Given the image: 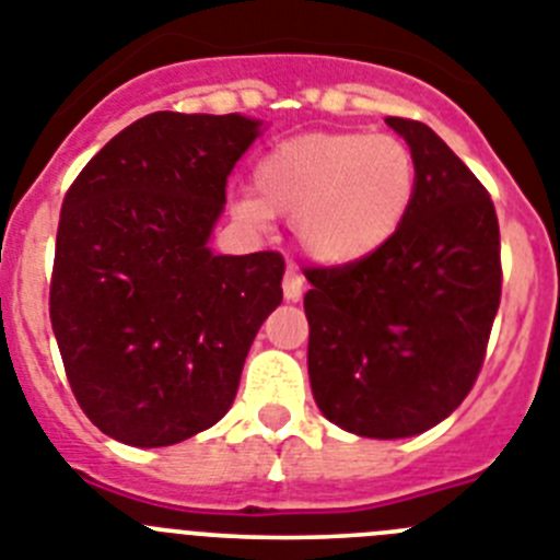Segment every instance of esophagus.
Returning <instances> with one entry per match:
<instances>
[{"instance_id":"obj_1","label":"esophagus","mask_w":560,"mask_h":560,"mask_svg":"<svg viewBox=\"0 0 560 560\" xmlns=\"http://www.w3.org/2000/svg\"><path fill=\"white\" fill-rule=\"evenodd\" d=\"M281 287H284V299L287 301H299L301 293H304V276H301L299 270H293V267H287Z\"/></svg>"}]
</instances>
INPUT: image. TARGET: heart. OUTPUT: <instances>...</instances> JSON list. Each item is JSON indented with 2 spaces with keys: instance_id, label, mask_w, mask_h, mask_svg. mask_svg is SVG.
<instances>
[{
  "instance_id": "b5f03b06",
  "label": "heart",
  "mask_w": 560,
  "mask_h": 560,
  "mask_svg": "<svg viewBox=\"0 0 560 560\" xmlns=\"http://www.w3.org/2000/svg\"><path fill=\"white\" fill-rule=\"evenodd\" d=\"M417 194V160L395 135L313 132L265 154L253 168V197L236 217L293 220L301 250L318 265H354L402 228Z\"/></svg>"
}]
</instances>
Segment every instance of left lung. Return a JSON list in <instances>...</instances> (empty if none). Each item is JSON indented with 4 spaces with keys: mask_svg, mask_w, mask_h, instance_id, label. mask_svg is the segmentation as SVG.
Wrapping results in <instances>:
<instances>
[{
    "mask_svg": "<svg viewBox=\"0 0 560 560\" xmlns=\"http://www.w3.org/2000/svg\"><path fill=\"white\" fill-rule=\"evenodd\" d=\"M386 124L417 160L411 211L366 259L313 267L304 295L320 415L372 440L422 434L468 397L502 299L490 194L434 129Z\"/></svg>",
    "mask_w": 560,
    "mask_h": 560,
    "instance_id": "8db88e82",
    "label": "left lung"
}]
</instances>
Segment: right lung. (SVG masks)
Returning <instances> with one entry per match:
<instances>
[{
	"mask_svg": "<svg viewBox=\"0 0 560 560\" xmlns=\"http://www.w3.org/2000/svg\"><path fill=\"white\" fill-rule=\"evenodd\" d=\"M259 129L245 115L152 112L67 191L50 320L78 406L112 440L160 448L220 422L281 304V253L208 247Z\"/></svg>",
	"mask_w": 560,
	"mask_h": 560,
	"instance_id": "right-lung-1",
	"label": "right lung"
}]
</instances>
